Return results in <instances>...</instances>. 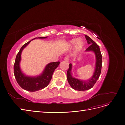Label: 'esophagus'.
Instances as JSON below:
<instances>
[{"label": "esophagus", "mask_w": 125, "mask_h": 125, "mask_svg": "<svg viewBox=\"0 0 125 125\" xmlns=\"http://www.w3.org/2000/svg\"><path fill=\"white\" fill-rule=\"evenodd\" d=\"M64 60L65 61H67V62H69V58H68V57L67 56L65 57V58H64Z\"/></svg>", "instance_id": "esophagus-1"}]
</instances>
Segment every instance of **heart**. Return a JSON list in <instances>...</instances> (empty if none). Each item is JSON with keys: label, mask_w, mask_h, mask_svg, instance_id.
<instances>
[{"label": "heart", "mask_w": 125, "mask_h": 125, "mask_svg": "<svg viewBox=\"0 0 125 125\" xmlns=\"http://www.w3.org/2000/svg\"><path fill=\"white\" fill-rule=\"evenodd\" d=\"M70 44L71 45H74L76 52L80 51L82 49L84 45V42L82 38H77L76 40L75 39H73L70 41Z\"/></svg>", "instance_id": "1"}]
</instances>
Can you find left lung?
Masks as SVG:
<instances>
[{
	"label": "left lung",
	"instance_id": "8db88e82",
	"mask_svg": "<svg viewBox=\"0 0 125 125\" xmlns=\"http://www.w3.org/2000/svg\"><path fill=\"white\" fill-rule=\"evenodd\" d=\"M87 42L90 44L89 47L86 49V52H93L95 55L96 63L95 68L93 76L87 81H83L74 77L71 73L73 65L69 64V67L67 70V78L68 83L71 87L76 90L82 91L90 89L92 88L96 81L99 78L102 67V55L98 45L88 36L84 35Z\"/></svg>",
	"mask_w": 125,
	"mask_h": 125
}]
</instances>
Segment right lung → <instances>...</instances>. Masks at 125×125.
I'll return each mask as SVG.
<instances>
[{
  "mask_svg": "<svg viewBox=\"0 0 125 125\" xmlns=\"http://www.w3.org/2000/svg\"><path fill=\"white\" fill-rule=\"evenodd\" d=\"M48 37H39L34 39H45ZM24 44L17 55L14 64V75L19 86L22 89L29 92H35L42 90L47 87L49 84L54 71L58 66L60 62H51L48 64L45 67L42 73L39 75L30 76L26 75L22 71L20 64L21 60V54L23 49L31 42Z\"/></svg>",
  "mask_w": 125,
  "mask_h": 125,
  "instance_id": "1",
  "label": "right lung"
}]
</instances>
